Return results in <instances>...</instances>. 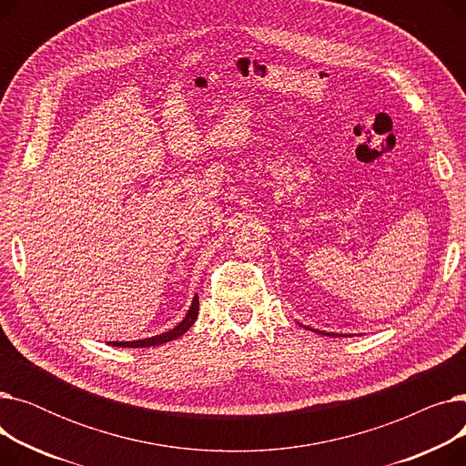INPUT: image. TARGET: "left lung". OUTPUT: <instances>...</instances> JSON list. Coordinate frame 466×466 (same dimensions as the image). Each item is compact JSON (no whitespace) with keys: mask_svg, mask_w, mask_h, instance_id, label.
<instances>
[{"mask_svg":"<svg viewBox=\"0 0 466 466\" xmlns=\"http://www.w3.org/2000/svg\"><path fill=\"white\" fill-rule=\"evenodd\" d=\"M315 332H319V334H325V336H339V334H330V332H323V330H315Z\"/></svg>","mask_w":466,"mask_h":466,"instance_id":"obj_1","label":"left lung"}]
</instances>
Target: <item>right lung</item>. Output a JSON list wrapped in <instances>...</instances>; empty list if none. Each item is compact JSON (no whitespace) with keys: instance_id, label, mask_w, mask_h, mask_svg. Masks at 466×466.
<instances>
[{"instance_id":"right-lung-1","label":"right lung","mask_w":466,"mask_h":466,"mask_svg":"<svg viewBox=\"0 0 466 466\" xmlns=\"http://www.w3.org/2000/svg\"><path fill=\"white\" fill-rule=\"evenodd\" d=\"M198 309H200V302H198V295L192 299V304L185 315V319L181 323H177L174 329H169L167 332L151 336V338H145V339H134V341H109V346L115 348H151V346H160L166 344V341L176 339L179 336H183L196 321V317H198Z\"/></svg>"}]
</instances>
